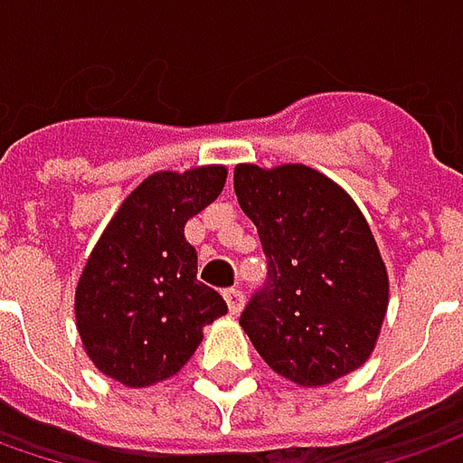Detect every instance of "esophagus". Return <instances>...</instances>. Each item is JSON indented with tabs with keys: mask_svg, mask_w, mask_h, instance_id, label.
<instances>
[{
	"mask_svg": "<svg viewBox=\"0 0 463 463\" xmlns=\"http://www.w3.org/2000/svg\"><path fill=\"white\" fill-rule=\"evenodd\" d=\"M223 298H226V304H229V311H232V314H237V311L241 309V304H244V294H241V288H237V286L226 288V291H223Z\"/></svg>",
	"mask_w": 463,
	"mask_h": 463,
	"instance_id": "34e87169",
	"label": "esophagus"
}]
</instances>
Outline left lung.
<instances>
[{"instance_id":"8db88e82","label":"left lung","mask_w":463,"mask_h":463,"mask_svg":"<svg viewBox=\"0 0 463 463\" xmlns=\"http://www.w3.org/2000/svg\"><path fill=\"white\" fill-rule=\"evenodd\" d=\"M234 193L268 260V278L240 317L262 361L301 386H322L365 364L386 314L389 278L358 205L304 165H240Z\"/></svg>"}]
</instances>
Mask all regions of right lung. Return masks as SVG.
Returning a JSON list of instances; mask_svg holds the SVG:
<instances>
[{"mask_svg": "<svg viewBox=\"0 0 463 463\" xmlns=\"http://www.w3.org/2000/svg\"><path fill=\"white\" fill-rule=\"evenodd\" d=\"M226 183L223 167L156 172L123 201L77 286V327L99 371L126 386L169 379L190 361L201 329L226 314L198 280L185 223Z\"/></svg>", "mask_w": 463, "mask_h": 463, "instance_id": "obj_1", "label": "right lung"}]
</instances>
